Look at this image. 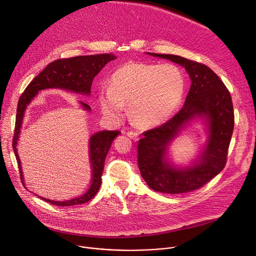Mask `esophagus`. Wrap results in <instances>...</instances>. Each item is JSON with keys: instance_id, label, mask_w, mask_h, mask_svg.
<instances>
[{"instance_id": "obj_1", "label": "esophagus", "mask_w": 256, "mask_h": 256, "mask_svg": "<svg viewBox=\"0 0 256 256\" xmlns=\"http://www.w3.org/2000/svg\"><path fill=\"white\" fill-rule=\"evenodd\" d=\"M126 134H128V138H130L132 140H138V134L136 132H132V130H130V132H126Z\"/></svg>"}]
</instances>
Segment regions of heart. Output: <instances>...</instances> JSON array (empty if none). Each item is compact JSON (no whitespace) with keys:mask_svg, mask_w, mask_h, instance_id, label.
Wrapping results in <instances>:
<instances>
[{"mask_svg":"<svg viewBox=\"0 0 256 256\" xmlns=\"http://www.w3.org/2000/svg\"><path fill=\"white\" fill-rule=\"evenodd\" d=\"M186 90L182 70L173 64L128 62L109 80V88L98 93L101 112L120 120L128 105L130 116L140 128H150L165 122L176 110Z\"/></svg>","mask_w":256,"mask_h":256,"instance_id":"1","label":"heart"}]
</instances>
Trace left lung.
Instances as JSON below:
<instances>
[{"mask_svg":"<svg viewBox=\"0 0 256 256\" xmlns=\"http://www.w3.org/2000/svg\"><path fill=\"white\" fill-rule=\"evenodd\" d=\"M184 66L192 85L184 107L164 124L144 132L138 140V165L149 188L163 194H184L200 188L220 173L227 161L234 130L230 92L208 66L174 54L147 52ZM200 118L208 136L200 156L190 166L179 168L166 158L168 146L188 123Z\"/></svg>","mask_w":256,"mask_h":256,"instance_id":"1","label":"left lung"}]
</instances>
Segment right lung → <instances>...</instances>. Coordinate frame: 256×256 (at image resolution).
I'll use <instances>...</instances> for the list:
<instances>
[{
	"label": "right lung",
	"mask_w": 256,
	"mask_h": 256,
	"mask_svg": "<svg viewBox=\"0 0 256 256\" xmlns=\"http://www.w3.org/2000/svg\"><path fill=\"white\" fill-rule=\"evenodd\" d=\"M116 56L112 54H95V56H79L70 58L58 60L50 62L38 76H36L30 84L27 86L25 91L19 98L16 114L15 132L13 138V151L15 153L20 177L24 184V175L22 171L21 161L19 159L17 146L21 132V126L24 118V114L27 106L31 101L38 96V92L44 89H62L72 93H78L89 96L91 94V85L93 79L103 66ZM83 109L86 112H91V107L79 101ZM120 134V130H101L97 132L90 136L89 140V160L92 169L91 186H89L86 194L79 198H75L68 200H54L46 198H42L44 200L56 204L58 206H70L75 204H81L92 200L98 192L101 186V176L104 168V162L106 155L110 149L114 140Z\"/></svg>",
	"instance_id": "right-lung-1"
}]
</instances>
